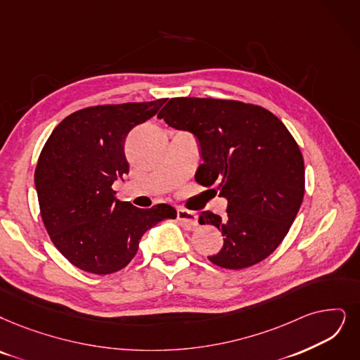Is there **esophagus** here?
I'll list each match as a JSON object with an SVG mask.
<instances>
[{"instance_id": "esophagus-1", "label": "esophagus", "mask_w": 360, "mask_h": 360, "mask_svg": "<svg viewBox=\"0 0 360 360\" xmlns=\"http://www.w3.org/2000/svg\"><path fill=\"white\" fill-rule=\"evenodd\" d=\"M177 220L186 226H191V227H195L198 226V215L196 212L193 211H189V210H177Z\"/></svg>"}]
</instances>
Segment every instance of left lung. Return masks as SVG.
I'll list each match as a JSON object with an SVG mask.
<instances>
[{
    "mask_svg": "<svg viewBox=\"0 0 360 360\" xmlns=\"http://www.w3.org/2000/svg\"><path fill=\"white\" fill-rule=\"evenodd\" d=\"M158 118L198 137L204 164L195 180L227 199L224 219L199 215L200 224L224 236L208 260L230 270L263 262L281 245L304 198L303 153L288 128L258 105L210 97L169 98Z\"/></svg>",
    "mask_w": 360,
    "mask_h": 360,
    "instance_id": "obj_1",
    "label": "left lung"
}]
</instances>
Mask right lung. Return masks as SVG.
<instances>
[{"label": "right lung", "instance_id": "obj_1", "mask_svg": "<svg viewBox=\"0 0 360 360\" xmlns=\"http://www.w3.org/2000/svg\"><path fill=\"white\" fill-rule=\"evenodd\" d=\"M167 98L98 105L70 113L42 148L35 188L42 223L54 247L75 267L109 275L130 263L143 233L164 219L171 205L140 210L115 199L112 184L128 174L124 143Z\"/></svg>", "mask_w": 360, "mask_h": 360}]
</instances>
